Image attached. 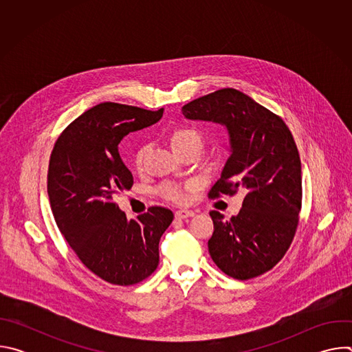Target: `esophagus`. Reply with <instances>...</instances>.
I'll list each match as a JSON object with an SVG mask.
<instances>
[{"instance_id": "34e87169", "label": "esophagus", "mask_w": 352, "mask_h": 352, "mask_svg": "<svg viewBox=\"0 0 352 352\" xmlns=\"http://www.w3.org/2000/svg\"><path fill=\"white\" fill-rule=\"evenodd\" d=\"M195 213L192 210H186V209H181V210H177L175 212V219L178 220H184V219H188V217H192Z\"/></svg>"}]
</instances>
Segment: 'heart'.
<instances>
[{"label": "heart", "instance_id": "b5f03b06", "mask_svg": "<svg viewBox=\"0 0 352 352\" xmlns=\"http://www.w3.org/2000/svg\"><path fill=\"white\" fill-rule=\"evenodd\" d=\"M200 142H202L200 140V135L196 131L189 129V128H179L171 135V147H178V146H184L188 143H199L200 144ZM143 156H144V148H140L135 156L136 167L142 166ZM160 193L166 199L173 200V202H182V200L185 199L182 189L175 184H164L160 188Z\"/></svg>", "mask_w": 352, "mask_h": 352}]
</instances>
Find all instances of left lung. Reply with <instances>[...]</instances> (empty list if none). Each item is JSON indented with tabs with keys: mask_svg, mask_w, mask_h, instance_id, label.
<instances>
[{
	"mask_svg": "<svg viewBox=\"0 0 352 352\" xmlns=\"http://www.w3.org/2000/svg\"><path fill=\"white\" fill-rule=\"evenodd\" d=\"M186 120L220 124L230 157L210 196L245 190L242 209L224 220L210 212L209 252L227 276L248 280L273 269L291 245L302 199L300 160L284 121L236 90L221 89L182 107Z\"/></svg>",
	"mask_w": 352,
	"mask_h": 352,
	"instance_id": "8db88e82",
	"label": "left lung"
}]
</instances>
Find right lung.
<instances>
[{"mask_svg": "<svg viewBox=\"0 0 352 352\" xmlns=\"http://www.w3.org/2000/svg\"><path fill=\"white\" fill-rule=\"evenodd\" d=\"M163 111L97 104L67 126L50 159L47 192L56 223L82 263L111 284L132 285L157 269L159 242L174 219L155 206L128 220L114 204L133 184L120 142L159 122Z\"/></svg>", "mask_w": 352, "mask_h": 352, "instance_id": "obj_1", "label": "right lung"}]
</instances>
